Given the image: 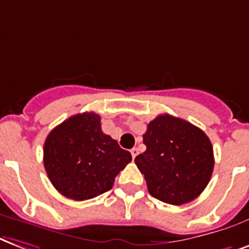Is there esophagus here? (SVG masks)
Listing matches in <instances>:
<instances>
[{
  "mask_svg": "<svg viewBox=\"0 0 249 249\" xmlns=\"http://www.w3.org/2000/svg\"><path fill=\"white\" fill-rule=\"evenodd\" d=\"M138 153H139L138 148H132V149H131V155H132V159H135V157L138 156Z\"/></svg>",
  "mask_w": 249,
  "mask_h": 249,
  "instance_id": "obj_1",
  "label": "esophagus"
}]
</instances>
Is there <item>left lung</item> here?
<instances>
[{
    "label": "left lung",
    "instance_id": "obj_1",
    "mask_svg": "<svg viewBox=\"0 0 249 249\" xmlns=\"http://www.w3.org/2000/svg\"><path fill=\"white\" fill-rule=\"evenodd\" d=\"M142 142L146 149L136 156L135 163L153 197L182 205L205 190L214 157L204 131L184 119L161 114L148 124Z\"/></svg>",
    "mask_w": 249,
    "mask_h": 249
}]
</instances>
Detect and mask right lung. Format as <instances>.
Returning <instances> with one entry per match:
<instances>
[{"instance_id": "obj_1", "label": "right lung", "mask_w": 249, "mask_h": 249, "mask_svg": "<svg viewBox=\"0 0 249 249\" xmlns=\"http://www.w3.org/2000/svg\"><path fill=\"white\" fill-rule=\"evenodd\" d=\"M131 162V153L104 134L96 113L70 117L54 127L44 144V166L59 194L83 201L107 192Z\"/></svg>"}]
</instances>
